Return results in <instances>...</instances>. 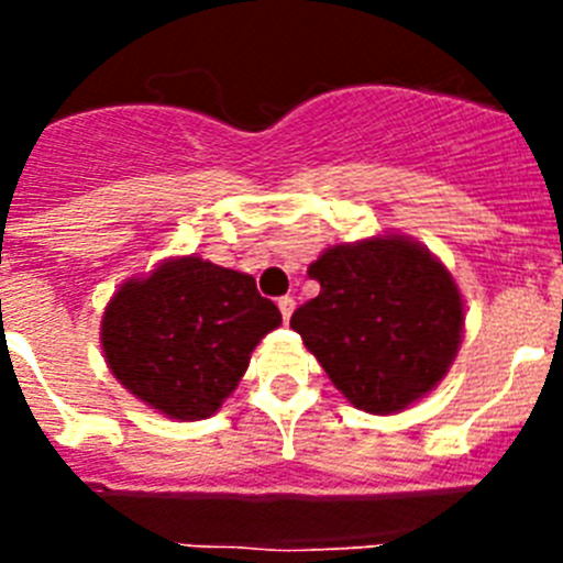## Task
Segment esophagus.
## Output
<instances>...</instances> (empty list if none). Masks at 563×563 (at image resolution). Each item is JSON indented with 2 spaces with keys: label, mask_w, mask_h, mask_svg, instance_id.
Wrapping results in <instances>:
<instances>
[{
  "label": "esophagus",
  "mask_w": 563,
  "mask_h": 563,
  "mask_svg": "<svg viewBox=\"0 0 563 563\" xmlns=\"http://www.w3.org/2000/svg\"><path fill=\"white\" fill-rule=\"evenodd\" d=\"M278 310H282V318H285V321H290L292 310H296V301H292L290 296H282L278 298Z\"/></svg>",
  "instance_id": "obj_1"
}]
</instances>
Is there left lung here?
Masks as SVG:
<instances>
[{
    "mask_svg": "<svg viewBox=\"0 0 563 563\" xmlns=\"http://www.w3.org/2000/svg\"><path fill=\"white\" fill-rule=\"evenodd\" d=\"M321 292L290 327L355 409L395 415L429 395L462 343V296L429 247L409 236L335 245L310 265Z\"/></svg>",
    "mask_w": 563,
    "mask_h": 563,
    "instance_id": "left-lung-1",
    "label": "left lung"
}]
</instances>
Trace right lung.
Listing matches in <instances>:
<instances>
[{
	"label": "right lung",
	"instance_id": "right-lung-1",
	"mask_svg": "<svg viewBox=\"0 0 563 563\" xmlns=\"http://www.w3.org/2000/svg\"><path fill=\"white\" fill-rule=\"evenodd\" d=\"M278 324L282 312L253 276L180 256L121 285L103 310L101 346L137 400L172 420H206Z\"/></svg>",
	"mask_w": 563,
	"mask_h": 563
}]
</instances>
